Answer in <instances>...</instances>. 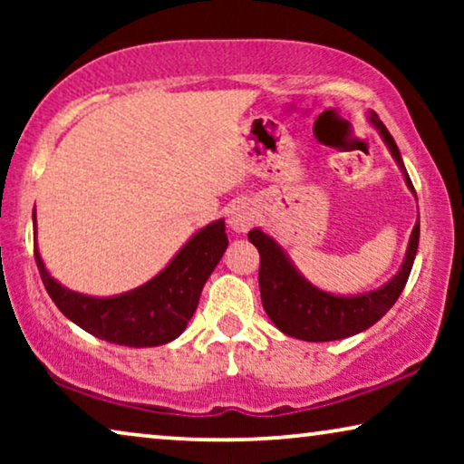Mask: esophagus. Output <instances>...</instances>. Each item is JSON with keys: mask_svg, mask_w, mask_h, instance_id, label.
<instances>
[{"mask_svg": "<svg viewBox=\"0 0 464 464\" xmlns=\"http://www.w3.org/2000/svg\"><path fill=\"white\" fill-rule=\"evenodd\" d=\"M256 221V211L249 202H237L227 208V226L232 227L234 232H246Z\"/></svg>", "mask_w": 464, "mask_h": 464, "instance_id": "1", "label": "esophagus"}]
</instances>
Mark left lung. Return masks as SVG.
Here are the masks:
<instances>
[{
    "mask_svg": "<svg viewBox=\"0 0 464 464\" xmlns=\"http://www.w3.org/2000/svg\"><path fill=\"white\" fill-rule=\"evenodd\" d=\"M367 122L380 132L392 160L403 173L405 186L416 196L395 139L380 122L376 111H367ZM249 240L259 251V291H262L264 310L278 327V332L304 342L344 340L348 335L370 329L373 323H378L389 313L397 297L401 295L411 266H414L418 240H420V213H418L414 230L410 234L403 262L395 275L376 289L353 295L332 294V291H323L310 283L295 268L287 251L262 227H253Z\"/></svg>",
    "mask_w": 464,
    "mask_h": 464,
    "instance_id": "1",
    "label": "left lung"
}]
</instances>
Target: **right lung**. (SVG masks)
Listing matches in <instances>:
<instances>
[{
  "mask_svg": "<svg viewBox=\"0 0 464 464\" xmlns=\"http://www.w3.org/2000/svg\"><path fill=\"white\" fill-rule=\"evenodd\" d=\"M35 264L56 308L94 338L120 346L145 348L169 344L188 327L215 266L226 253V221L215 219L196 230L173 259L148 283L118 295H88L65 287L50 275L37 249Z\"/></svg>",
  "mask_w": 464,
  "mask_h": 464,
  "instance_id": "right-lung-1",
  "label": "right lung"
}]
</instances>
